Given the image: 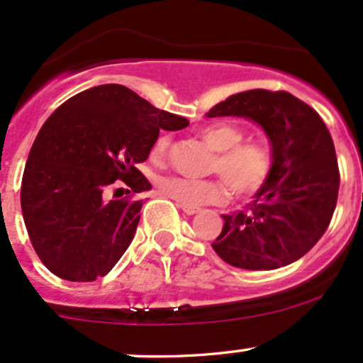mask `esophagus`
Listing matches in <instances>:
<instances>
[{
	"label": "esophagus",
	"instance_id": "34e87169",
	"mask_svg": "<svg viewBox=\"0 0 363 363\" xmlns=\"http://www.w3.org/2000/svg\"><path fill=\"white\" fill-rule=\"evenodd\" d=\"M183 209V213H186V215H196V213L201 211V208L197 206H190V204H178Z\"/></svg>",
	"mask_w": 363,
	"mask_h": 363
}]
</instances>
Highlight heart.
I'll list each match as a JSON object with an SVG mask.
<instances>
[{
    "label": "heart",
    "mask_w": 363,
    "mask_h": 363,
    "mask_svg": "<svg viewBox=\"0 0 363 363\" xmlns=\"http://www.w3.org/2000/svg\"><path fill=\"white\" fill-rule=\"evenodd\" d=\"M199 138L215 150L211 160V173L222 178L192 180L182 177H160L157 189L167 199L178 204L222 203L230 192L236 197H250L264 189L274 169V157L262 141H242L245 130L230 122H216L199 130ZM171 138L160 134L150 147V159L162 162L169 150Z\"/></svg>",
    "instance_id": "heart-1"
}]
</instances>
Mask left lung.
Instances as JSON below:
<instances>
[{
	"label": "left lung",
	"mask_w": 363,
	"mask_h": 363,
	"mask_svg": "<svg viewBox=\"0 0 363 363\" xmlns=\"http://www.w3.org/2000/svg\"><path fill=\"white\" fill-rule=\"evenodd\" d=\"M246 117L272 145L274 169L245 211L223 215L213 250L239 269L269 271L304 257L318 242L337 204L339 166L321 117L286 91L239 92L206 117Z\"/></svg>",
	"instance_id": "left-lung-1"
}]
</instances>
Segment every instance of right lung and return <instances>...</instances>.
Returning <instances> with one entry per match:
<instances>
[{
	"instance_id": "1",
	"label": "right lung",
	"mask_w": 363,
	"mask_h": 363,
	"mask_svg": "<svg viewBox=\"0 0 363 363\" xmlns=\"http://www.w3.org/2000/svg\"><path fill=\"white\" fill-rule=\"evenodd\" d=\"M186 125L117 84L87 89L47 118L22 174L21 208L48 271L94 281L113 269L140 222L136 194L152 189L136 164L148 159L160 129Z\"/></svg>"
}]
</instances>
